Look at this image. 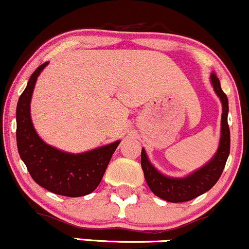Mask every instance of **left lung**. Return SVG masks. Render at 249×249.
Instances as JSON below:
<instances>
[{
	"mask_svg": "<svg viewBox=\"0 0 249 249\" xmlns=\"http://www.w3.org/2000/svg\"><path fill=\"white\" fill-rule=\"evenodd\" d=\"M213 88L219 96L223 105L222 114V135H220L219 148L214 158L207 165L192 173L185 178H170L165 177L154 169L148 160L145 150L141 153V166H142L144 178L148 187L157 196L161 197L170 202H184L200 196L203 193L208 192L217 183L222 176L228 157L230 153V129L228 124V112L229 102L225 92L220 88V82L214 73L211 74Z\"/></svg>",
	"mask_w": 249,
	"mask_h": 249,
	"instance_id": "8db88e82",
	"label": "left lung"
}]
</instances>
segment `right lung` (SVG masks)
<instances>
[{
	"label": "right lung",
	"mask_w": 249,
	"mask_h": 249,
	"mask_svg": "<svg viewBox=\"0 0 249 249\" xmlns=\"http://www.w3.org/2000/svg\"><path fill=\"white\" fill-rule=\"evenodd\" d=\"M44 62L30 77L17 106V144L32 179L49 192L78 197L97 188L119 141L82 154H70L48 145L38 137L30 115V102Z\"/></svg>",
	"instance_id": "obj_1"
}]
</instances>
